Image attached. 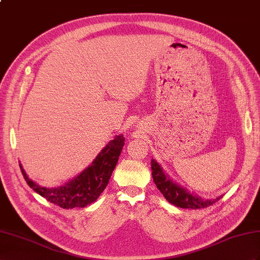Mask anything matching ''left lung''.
Masks as SVG:
<instances>
[{
	"instance_id": "1",
	"label": "left lung",
	"mask_w": 260,
	"mask_h": 260,
	"mask_svg": "<svg viewBox=\"0 0 260 260\" xmlns=\"http://www.w3.org/2000/svg\"><path fill=\"white\" fill-rule=\"evenodd\" d=\"M151 170H152V179L158 190L161 192L166 200L172 203L178 208L183 209H202L217 202L221 197L214 200H203L200 197L189 193L187 190L179 187L175 182H172L170 179L165 175V172L160 168L154 159L151 160Z\"/></svg>"
}]
</instances>
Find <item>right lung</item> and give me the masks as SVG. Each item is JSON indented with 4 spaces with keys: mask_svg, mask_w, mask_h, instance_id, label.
I'll return each instance as SVG.
<instances>
[{
    "mask_svg": "<svg viewBox=\"0 0 260 260\" xmlns=\"http://www.w3.org/2000/svg\"><path fill=\"white\" fill-rule=\"evenodd\" d=\"M125 138L122 135L111 141L93 160L91 166L83 170L78 177L59 188L39 187L25 174L22 166V174L29 187L44 197L49 202L62 209L84 208L93 203L102 193L109 183L112 172L121 155Z\"/></svg>",
    "mask_w": 260,
    "mask_h": 260,
    "instance_id": "add662e5",
    "label": "right lung"
}]
</instances>
